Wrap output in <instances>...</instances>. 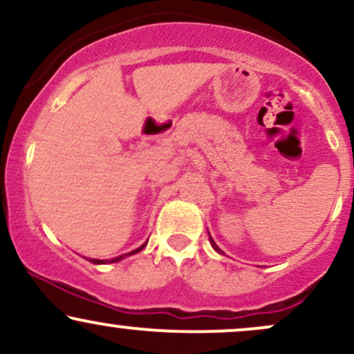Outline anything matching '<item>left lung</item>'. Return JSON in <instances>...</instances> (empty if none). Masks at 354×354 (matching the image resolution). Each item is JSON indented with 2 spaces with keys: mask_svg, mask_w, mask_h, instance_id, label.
Listing matches in <instances>:
<instances>
[{
  "mask_svg": "<svg viewBox=\"0 0 354 354\" xmlns=\"http://www.w3.org/2000/svg\"><path fill=\"white\" fill-rule=\"evenodd\" d=\"M209 241H211V246H213V248H214V250H216V251H218V253H221V250H219V248H218V245H216V243H214V241H213V238H211V236H209Z\"/></svg>",
  "mask_w": 354,
  "mask_h": 354,
  "instance_id": "8db88e82",
  "label": "left lung"
}]
</instances>
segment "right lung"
I'll return each mask as SVG.
<instances>
[{
  "label": "right lung",
  "instance_id": "right-lung-1",
  "mask_svg": "<svg viewBox=\"0 0 354 354\" xmlns=\"http://www.w3.org/2000/svg\"><path fill=\"white\" fill-rule=\"evenodd\" d=\"M146 245H143V246H140L138 248V250H135V251H131V253H128V254H121V256H118V258H113V259H109V263H116V261H120V259H123L124 256H129V254H135V253H138V251H141L143 250ZM91 263H95V265H101V263H108V261H101V259H91Z\"/></svg>",
  "mask_w": 354,
  "mask_h": 354
}]
</instances>
